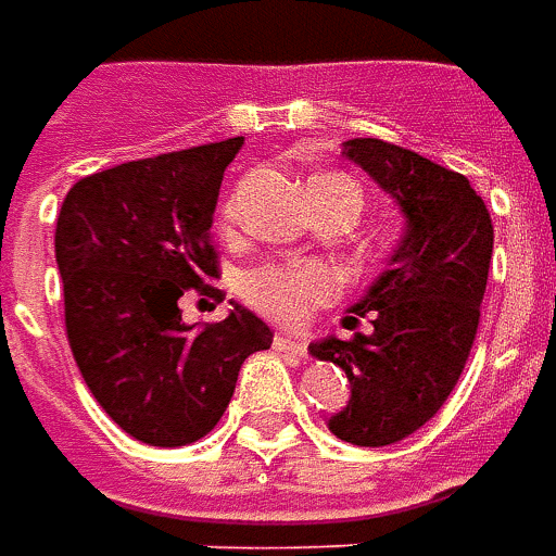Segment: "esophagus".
I'll return each mask as SVG.
<instances>
[{
	"instance_id": "34e87169",
	"label": "esophagus",
	"mask_w": 556,
	"mask_h": 556,
	"mask_svg": "<svg viewBox=\"0 0 556 556\" xmlns=\"http://www.w3.org/2000/svg\"><path fill=\"white\" fill-rule=\"evenodd\" d=\"M271 348L278 350V353H287V356H296V359H305V356H308V348H305L299 338L285 332H278L275 338H271Z\"/></svg>"
}]
</instances>
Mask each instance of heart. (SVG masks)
<instances>
[{"instance_id":"1","label":"heart","mask_w":556,"mask_h":556,"mask_svg":"<svg viewBox=\"0 0 556 556\" xmlns=\"http://www.w3.org/2000/svg\"><path fill=\"white\" fill-rule=\"evenodd\" d=\"M236 203L227 197L218 208V224L224 230L233 224ZM242 299L251 308L266 314L271 320L299 326L311 317V311L326 305L338 293V275L332 266L317 260H296V263H271L248 271L242 278Z\"/></svg>"}]
</instances>
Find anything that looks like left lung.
<instances>
[{
  "label": "left lung",
  "mask_w": 556,
  "mask_h": 556,
  "mask_svg": "<svg viewBox=\"0 0 556 556\" xmlns=\"http://www.w3.org/2000/svg\"><path fill=\"white\" fill-rule=\"evenodd\" d=\"M386 194L397 200L407 233L344 326L371 332L326 338L311 356L350 380V401L329 431L353 446H389L419 431L446 404L476 341L494 224L467 176L377 137L344 143Z\"/></svg>",
  "instance_id": "1"
}]
</instances>
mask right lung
Here are the masks:
<instances>
[{"instance_id":"add662e5","label":"right lung","mask_w":556,"mask_h":556,"mask_svg":"<svg viewBox=\"0 0 556 556\" xmlns=\"http://www.w3.org/2000/svg\"><path fill=\"white\" fill-rule=\"evenodd\" d=\"M242 137L128 161L71 188L56 218L65 332L89 392L146 446L206 437L233 397L242 362L269 350L266 323L242 305L185 326L188 290L222 302L208 239L224 170Z\"/></svg>"}]
</instances>
